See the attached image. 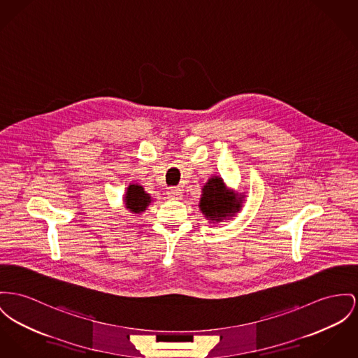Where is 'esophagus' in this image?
<instances>
[{"instance_id":"esophagus-1","label":"esophagus","mask_w":358,"mask_h":358,"mask_svg":"<svg viewBox=\"0 0 358 358\" xmlns=\"http://www.w3.org/2000/svg\"><path fill=\"white\" fill-rule=\"evenodd\" d=\"M167 194L171 199H180L182 198V190L179 187H169Z\"/></svg>"}]
</instances>
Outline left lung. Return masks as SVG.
<instances>
[{
    "mask_svg": "<svg viewBox=\"0 0 358 358\" xmlns=\"http://www.w3.org/2000/svg\"><path fill=\"white\" fill-rule=\"evenodd\" d=\"M199 208L206 218L218 221L238 212L240 201L227 191L222 179L215 176L203 186Z\"/></svg>",
    "mask_w": 358,
    "mask_h": 358,
    "instance_id": "left-lung-1",
    "label": "left lung"
}]
</instances>
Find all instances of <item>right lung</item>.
Returning a JSON list of instances; mask_svg holds the SVG:
<instances>
[{
  "label": "right lung",
  "instance_id": "right-lung-1",
  "mask_svg": "<svg viewBox=\"0 0 358 358\" xmlns=\"http://www.w3.org/2000/svg\"><path fill=\"white\" fill-rule=\"evenodd\" d=\"M124 202H126V208L130 209L133 213H141L149 205L150 196L143 191L140 185H130L126 192Z\"/></svg>",
  "mask_w": 358,
  "mask_h": 358
}]
</instances>
